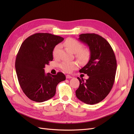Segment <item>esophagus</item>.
<instances>
[{
	"mask_svg": "<svg viewBox=\"0 0 134 134\" xmlns=\"http://www.w3.org/2000/svg\"><path fill=\"white\" fill-rule=\"evenodd\" d=\"M66 79H70V78H72V77L71 76L69 75H66Z\"/></svg>",
	"mask_w": 134,
	"mask_h": 134,
	"instance_id": "1",
	"label": "esophagus"
}]
</instances>
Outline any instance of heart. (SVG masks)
I'll list each match as a JSON object with an SVG mask.
<instances>
[{"instance_id":"heart-1","label":"heart","mask_w":134,"mask_h":134,"mask_svg":"<svg viewBox=\"0 0 134 134\" xmlns=\"http://www.w3.org/2000/svg\"><path fill=\"white\" fill-rule=\"evenodd\" d=\"M65 45L72 52L75 54L76 58L81 63H86L90 59V51L87 48H83V44L78 40L72 38H69L65 42ZM61 48L60 44H57L53 49L52 55L54 58H57ZM78 63L76 62L64 61L60 64V66L62 69L68 73H70L78 68Z\"/></svg>"}]
</instances>
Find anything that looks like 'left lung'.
<instances>
[{"instance_id": "obj_1", "label": "left lung", "mask_w": 134, "mask_h": 134, "mask_svg": "<svg viewBox=\"0 0 134 134\" xmlns=\"http://www.w3.org/2000/svg\"><path fill=\"white\" fill-rule=\"evenodd\" d=\"M79 40L89 46L91 57L79 70L87 74L89 78L84 81L77 78L80 84L75 91L76 96L85 103L96 104L106 98L112 90L117 69L116 56L110 44L98 35L81 34Z\"/></svg>"}]
</instances>
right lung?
<instances>
[{
	"mask_svg": "<svg viewBox=\"0 0 134 134\" xmlns=\"http://www.w3.org/2000/svg\"><path fill=\"white\" fill-rule=\"evenodd\" d=\"M64 38L48 33H37L22 43L15 59V67L19 84L32 100L42 102L53 97L57 85L65 80L63 72L45 74V65L53 60L52 51Z\"/></svg>",
	"mask_w": 134,
	"mask_h": 134,
	"instance_id": "add662e5",
	"label": "right lung"
}]
</instances>
